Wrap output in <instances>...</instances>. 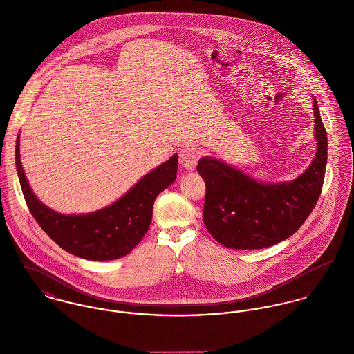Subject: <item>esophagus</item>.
Returning a JSON list of instances; mask_svg holds the SVG:
<instances>
[{
  "mask_svg": "<svg viewBox=\"0 0 354 354\" xmlns=\"http://www.w3.org/2000/svg\"><path fill=\"white\" fill-rule=\"evenodd\" d=\"M199 158H201V151L198 149L185 147L181 150V153H180V163L185 170L192 171V170H195Z\"/></svg>",
  "mask_w": 354,
  "mask_h": 354,
  "instance_id": "1",
  "label": "esophagus"
}]
</instances>
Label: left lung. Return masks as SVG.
Masks as SVG:
<instances>
[{"label":"left lung","instance_id":"obj_1","mask_svg":"<svg viewBox=\"0 0 354 354\" xmlns=\"http://www.w3.org/2000/svg\"><path fill=\"white\" fill-rule=\"evenodd\" d=\"M316 152L297 178L263 183L212 156L199 160L205 183L203 219L211 236L232 250H261L293 236L320 196L327 165V132L313 98Z\"/></svg>","mask_w":354,"mask_h":354}]
</instances>
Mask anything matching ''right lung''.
Returning <instances> with one entry per match:
<instances>
[{"label":"right lung","instance_id":"add662e5","mask_svg":"<svg viewBox=\"0 0 354 354\" xmlns=\"http://www.w3.org/2000/svg\"><path fill=\"white\" fill-rule=\"evenodd\" d=\"M16 170L26 203L51 240L66 252L87 260H114L131 252L147 233L156 196L177 178L178 155L143 176L124 196L88 214H61L32 192L21 162L20 138L16 140Z\"/></svg>","mask_w":354,"mask_h":354}]
</instances>
